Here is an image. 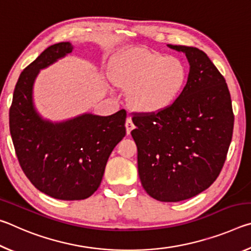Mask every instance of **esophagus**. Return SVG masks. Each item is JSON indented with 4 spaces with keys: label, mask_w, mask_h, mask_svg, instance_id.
Returning a JSON list of instances; mask_svg holds the SVG:
<instances>
[{
    "label": "esophagus",
    "mask_w": 251,
    "mask_h": 251,
    "mask_svg": "<svg viewBox=\"0 0 251 251\" xmlns=\"http://www.w3.org/2000/svg\"><path fill=\"white\" fill-rule=\"evenodd\" d=\"M125 126H126V133L127 134H130V131L134 129V123L133 121H131V118H127L126 120V123H125Z\"/></svg>",
    "instance_id": "esophagus-1"
}]
</instances>
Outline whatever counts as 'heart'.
<instances>
[{"label":"heart","instance_id":"obj_1","mask_svg":"<svg viewBox=\"0 0 251 251\" xmlns=\"http://www.w3.org/2000/svg\"><path fill=\"white\" fill-rule=\"evenodd\" d=\"M109 77L115 86L128 91V103L135 112L154 115L175 104L186 85L187 70L176 57L134 49L116 59Z\"/></svg>","mask_w":251,"mask_h":251}]
</instances>
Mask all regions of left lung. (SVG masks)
Listing matches in <instances>:
<instances>
[{"label": "left lung", "mask_w": 251, "mask_h": 251, "mask_svg": "<svg viewBox=\"0 0 251 251\" xmlns=\"http://www.w3.org/2000/svg\"><path fill=\"white\" fill-rule=\"evenodd\" d=\"M167 46L188 59L187 84L165 112L135 115L131 136L144 189L159 201L177 202L217 179L231 142L233 113L226 80L206 53Z\"/></svg>", "instance_id": "8db88e82"}]
</instances>
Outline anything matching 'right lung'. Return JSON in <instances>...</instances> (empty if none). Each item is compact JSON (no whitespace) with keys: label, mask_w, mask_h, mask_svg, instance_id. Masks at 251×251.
I'll return each mask as SVG.
<instances>
[{"label":"right lung","mask_w":251,"mask_h":251,"mask_svg":"<svg viewBox=\"0 0 251 251\" xmlns=\"http://www.w3.org/2000/svg\"><path fill=\"white\" fill-rule=\"evenodd\" d=\"M70 42L49 46L21 73L10 108V131L16 156L40 192L61 201H80L100 185L110 152L126 134V112L91 113L63 122L44 120L33 101L40 71L73 52Z\"/></svg>","instance_id":"obj_1"}]
</instances>
